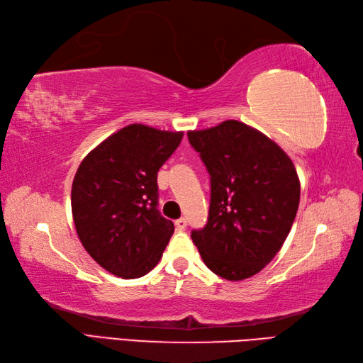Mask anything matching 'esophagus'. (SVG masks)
Returning <instances> with one entry per match:
<instances>
[{"label":"esophagus","mask_w":363,"mask_h":363,"mask_svg":"<svg viewBox=\"0 0 363 363\" xmlns=\"http://www.w3.org/2000/svg\"><path fill=\"white\" fill-rule=\"evenodd\" d=\"M174 225H176V228H177V230H186V226H187V220L184 218V217H181V218H177V220H176Z\"/></svg>","instance_id":"obj_1"}]
</instances>
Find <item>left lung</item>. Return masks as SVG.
Returning <instances> with one entry per match:
<instances>
[{
    "label": "left lung",
    "mask_w": 363,
    "mask_h": 363,
    "mask_svg": "<svg viewBox=\"0 0 363 363\" xmlns=\"http://www.w3.org/2000/svg\"><path fill=\"white\" fill-rule=\"evenodd\" d=\"M211 176L208 223L191 231L204 264L225 280L258 274L285 242L301 182L286 152L240 121L187 132Z\"/></svg>",
    "instance_id": "obj_1"
}]
</instances>
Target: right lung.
Masks as SVG:
<instances>
[{"label": "right lung", "mask_w": 363, "mask_h": 363, "mask_svg": "<svg viewBox=\"0 0 363 363\" xmlns=\"http://www.w3.org/2000/svg\"><path fill=\"white\" fill-rule=\"evenodd\" d=\"M184 132L130 124L83 159L72 182V217L80 242L105 271L138 279L160 261L174 231L157 209V172Z\"/></svg>", "instance_id": "right-lung-1"}]
</instances>
